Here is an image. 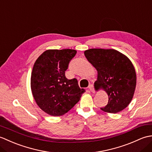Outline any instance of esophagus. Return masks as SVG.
Segmentation results:
<instances>
[{"mask_svg":"<svg viewBox=\"0 0 152 152\" xmlns=\"http://www.w3.org/2000/svg\"><path fill=\"white\" fill-rule=\"evenodd\" d=\"M88 88H89V89L90 91H91V92H94V86H93V84L89 85V87H88Z\"/></svg>","mask_w":152,"mask_h":152,"instance_id":"obj_1","label":"esophagus"}]
</instances>
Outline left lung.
Listing matches in <instances>:
<instances>
[{
	"mask_svg": "<svg viewBox=\"0 0 152 152\" xmlns=\"http://www.w3.org/2000/svg\"><path fill=\"white\" fill-rule=\"evenodd\" d=\"M87 59L97 70L96 90L104 89L108 102L102 111L115 114L130 104L137 84V74L129 58L114 49H89L84 51Z\"/></svg>",
	"mask_w": 152,
	"mask_h": 152,
	"instance_id": "left-lung-1",
	"label": "left lung"
}]
</instances>
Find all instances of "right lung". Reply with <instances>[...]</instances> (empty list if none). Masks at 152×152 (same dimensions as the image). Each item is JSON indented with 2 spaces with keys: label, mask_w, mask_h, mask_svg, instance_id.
<instances>
[{
  "label": "right lung",
  "mask_w": 152,
  "mask_h": 152,
  "mask_svg": "<svg viewBox=\"0 0 152 152\" xmlns=\"http://www.w3.org/2000/svg\"><path fill=\"white\" fill-rule=\"evenodd\" d=\"M74 50H48L35 61L31 77V88L37 105L46 114L63 115L78 102L85 89L76 78L65 76Z\"/></svg>",
  "instance_id": "add662e5"
}]
</instances>
